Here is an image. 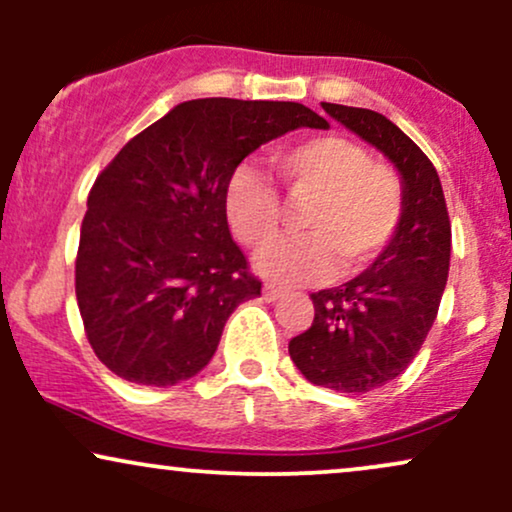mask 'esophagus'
<instances>
[{"label": "esophagus", "mask_w": 512, "mask_h": 512, "mask_svg": "<svg viewBox=\"0 0 512 512\" xmlns=\"http://www.w3.org/2000/svg\"><path fill=\"white\" fill-rule=\"evenodd\" d=\"M281 293H284V291H281L276 284H264V289H262V296H264V301H267V303H272V301H276V298H281Z\"/></svg>", "instance_id": "34e87169"}]
</instances>
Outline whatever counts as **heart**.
I'll list each match as a JSON object with an SVG mask.
<instances>
[{
  "instance_id": "heart-1",
  "label": "heart",
  "mask_w": 512,
  "mask_h": 512,
  "mask_svg": "<svg viewBox=\"0 0 512 512\" xmlns=\"http://www.w3.org/2000/svg\"><path fill=\"white\" fill-rule=\"evenodd\" d=\"M305 236L279 240L257 257L264 276L284 284L322 279L334 260L342 272L370 264L395 238L404 216V185L395 168L370 161L361 144L337 134L284 146L272 156ZM226 216L243 245L261 250L279 236L284 204L269 180L238 168L226 187Z\"/></svg>"
}]
</instances>
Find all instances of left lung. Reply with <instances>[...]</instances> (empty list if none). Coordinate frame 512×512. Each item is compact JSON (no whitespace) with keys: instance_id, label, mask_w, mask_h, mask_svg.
Listing matches in <instances>:
<instances>
[{"instance_id":"1","label":"left lung","mask_w":512,"mask_h":512,"mask_svg":"<svg viewBox=\"0 0 512 512\" xmlns=\"http://www.w3.org/2000/svg\"><path fill=\"white\" fill-rule=\"evenodd\" d=\"M322 108L395 163L404 216L366 272L310 293L313 325L291 339L289 354L310 383L370 392L407 370L436 320L450 269L448 204L433 163L385 115L337 103Z\"/></svg>"}]
</instances>
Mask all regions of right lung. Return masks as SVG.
Here are the masks:
<instances>
[{"mask_svg":"<svg viewBox=\"0 0 512 512\" xmlns=\"http://www.w3.org/2000/svg\"><path fill=\"white\" fill-rule=\"evenodd\" d=\"M327 120L301 103L197 98L122 146L88 192L76 303L117 378L166 387L214 356L228 315L262 281L233 243L226 187L245 156Z\"/></svg>","mask_w":512,"mask_h":512,"instance_id":"add662e5","label":"right lung"}]
</instances>
